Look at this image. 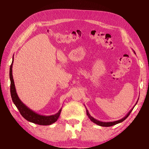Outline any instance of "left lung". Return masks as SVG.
<instances>
[{
	"instance_id": "obj_1",
	"label": "left lung",
	"mask_w": 149,
	"mask_h": 149,
	"mask_svg": "<svg viewBox=\"0 0 149 149\" xmlns=\"http://www.w3.org/2000/svg\"><path fill=\"white\" fill-rule=\"evenodd\" d=\"M137 102H138V100L137 101V102H136V104H135V106L137 104ZM135 106L134 107H133V108L135 107ZM133 108H132V110H131L129 112L127 113V115L125 116V117H123V118H122V119H120V120H117V121H114V122H101V121H99V120H96L95 118H94L93 117H92L90 115V114L89 113V111H88L87 110V115L88 116V117H89V119L91 120V121H92V122H93V123H96V124H97V125H100V126H102V127H109V126H112V125H116V124H117V123H121V122H122L123 121H124L126 118H127L128 116H129V115L130 114V113L132 112V110L133 109Z\"/></svg>"
}]
</instances>
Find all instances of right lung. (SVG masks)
I'll use <instances>...</instances> for the list:
<instances>
[{
	"label": "right lung",
	"mask_w": 149,
	"mask_h": 149,
	"mask_svg": "<svg viewBox=\"0 0 149 149\" xmlns=\"http://www.w3.org/2000/svg\"><path fill=\"white\" fill-rule=\"evenodd\" d=\"M14 58V56H13ZM14 59L12 60V64L10 68V94L11 97L14 104L16 105L17 109L19 111L20 114L26 120L29 121L30 122L36 123L38 125H49L52 123L56 122L58 119L60 113H61L62 108L56 114L51 116H43L36 113L34 111L30 109L27 106L22 102L17 95L15 87L14 81L13 79V75H12V65H13Z\"/></svg>",
	"instance_id": "obj_1"
}]
</instances>
